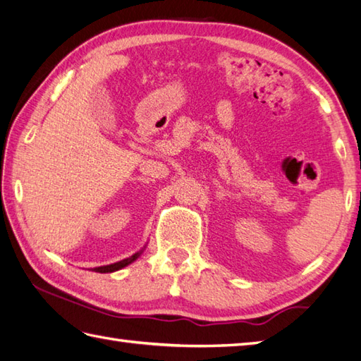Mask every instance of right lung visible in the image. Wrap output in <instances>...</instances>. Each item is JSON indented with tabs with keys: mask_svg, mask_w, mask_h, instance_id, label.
I'll list each match as a JSON object with an SVG mask.
<instances>
[{
	"mask_svg": "<svg viewBox=\"0 0 361 361\" xmlns=\"http://www.w3.org/2000/svg\"><path fill=\"white\" fill-rule=\"evenodd\" d=\"M140 254H142V251L140 252H135L134 255H130L129 259H124L121 262H116V263H112V264H106V267H98V268H93L94 273H114V271H118L124 267H128V264H130L132 262H135Z\"/></svg>",
	"mask_w": 361,
	"mask_h": 361,
	"instance_id": "right-lung-1",
	"label": "right lung"
}]
</instances>
